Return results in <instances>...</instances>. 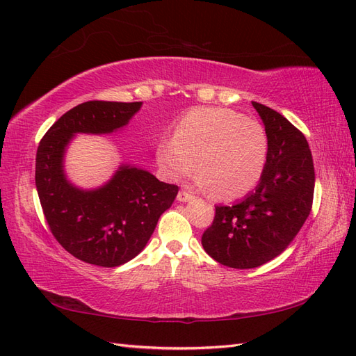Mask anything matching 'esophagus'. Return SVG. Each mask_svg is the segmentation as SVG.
<instances>
[{"instance_id":"1","label":"esophagus","mask_w":356,"mask_h":356,"mask_svg":"<svg viewBox=\"0 0 356 356\" xmlns=\"http://www.w3.org/2000/svg\"><path fill=\"white\" fill-rule=\"evenodd\" d=\"M194 197L191 195V194H188L186 191H180V193L177 194V200L179 202H181V203H186V202H191V200H193Z\"/></svg>"}]
</instances>
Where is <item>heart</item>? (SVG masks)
<instances>
[{
	"label": "heart",
	"mask_w": 356,
	"mask_h": 356,
	"mask_svg": "<svg viewBox=\"0 0 356 356\" xmlns=\"http://www.w3.org/2000/svg\"><path fill=\"white\" fill-rule=\"evenodd\" d=\"M268 150L266 131L257 120L229 108H195L179 118L172 136L158 141L154 161L168 180H177L195 165L194 184L200 189L234 200L259 184Z\"/></svg>",
	"instance_id": "heart-1"
}]
</instances>
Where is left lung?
Wrapping results in <instances>:
<instances>
[{
	"label": "left lung",
	"instance_id": "obj_1",
	"mask_svg": "<svg viewBox=\"0 0 356 356\" xmlns=\"http://www.w3.org/2000/svg\"><path fill=\"white\" fill-rule=\"evenodd\" d=\"M269 141L259 185L232 206H216L203 233L204 251L234 269L265 265L284 251L312 211L314 165L308 143L286 117L252 102Z\"/></svg>",
	"mask_w": 356,
	"mask_h": 356
}]
</instances>
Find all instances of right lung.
Returning <instances> with one entry per match:
<instances>
[{"label":"right lung","instance_id":"add662e5","mask_svg":"<svg viewBox=\"0 0 356 356\" xmlns=\"http://www.w3.org/2000/svg\"><path fill=\"white\" fill-rule=\"evenodd\" d=\"M141 105L90 100L72 108L44 134L35 154V188L54 238L90 265L115 268L138 256L179 193L127 162L96 188H79L67 177L66 153L78 134L120 131Z\"/></svg>","mask_w":356,"mask_h":356}]
</instances>
